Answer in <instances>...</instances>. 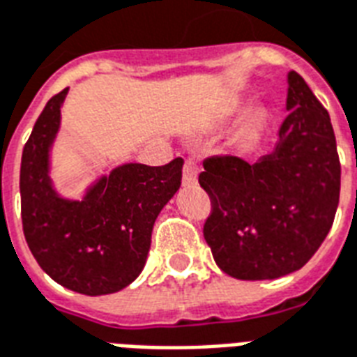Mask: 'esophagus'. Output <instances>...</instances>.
Instances as JSON below:
<instances>
[{
  "label": "esophagus",
  "mask_w": 357,
  "mask_h": 357,
  "mask_svg": "<svg viewBox=\"0 0 357 357\" xmlns=\"http://www.w3.org/2000/svg\"><path fill=\"white\" fill-rule=\"evenodd\" d=\"M197 175H199L197 162H195V160H186V164H184V173H182V184H184V186L197 184Z\"/></svg>",
  "instance_id": "obj_1"
}]
</instances>
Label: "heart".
Instances as JSON below:
<instances>
[{
    "instance_id": "obj_1",
    "label": "heart",
    "mask_w": 357,
    "mask_h": 357,
    "mask_svg": "<svg viewBox=\"0 0 357 357\" xmlns=\"http://www.w3.org/2000/svg\"><path fill=\"white\" fill-rule=\"evenodd\" d=\"M259 135H261V119L253 115L244 123V126L240 128L238 134V141L240 145H244V147H253L257 141H259Z\"/></svg>"
}]
</instances>
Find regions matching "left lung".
<instances>
[{
  "mask_svg": "<svg viewBox=\"0 0 357 357\" xmlns=\"http://www.w3.org/2000/svg\"><path fill=\"white\" fill-rule=\"evenodd\" d=\"M287 119L272 153L255 164L210 158L199 184L212 214L204 240L231 278L278 279L314 255L335 218L341 164L330 115L298 73L287 74Z\"/></svg>",
  "mask_w": 357,
  "mask_h": 357,
  "instance_id": "left-lung-1",
  "label": "left lung"
}]
</instances>
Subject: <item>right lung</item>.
Listing matches in <instances>:
<instances>
[{"label": "right lung", "mask_w": 357, "mask_h": 357, "mask_svg": "<svg viewBox=\"0 0 357 357\" xmlns=\"http://www.w3.org/2000/svg\"><path fill=\"white\" fill-rule=\"evenodd\" d=\"M66 95L68 87L50 98L22 153L24 236L55 283L87 296L113 294L145 266L154 222L181 188L184 160L117 165L91 182L82 199L61 195L50 173Z\"/></svg>", "instance_id": "right-lung-1"}]
</instances>
